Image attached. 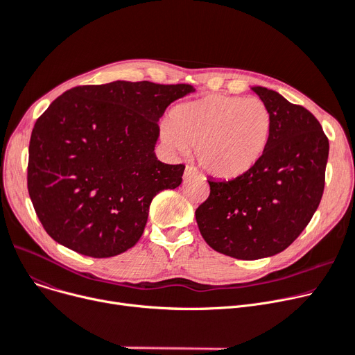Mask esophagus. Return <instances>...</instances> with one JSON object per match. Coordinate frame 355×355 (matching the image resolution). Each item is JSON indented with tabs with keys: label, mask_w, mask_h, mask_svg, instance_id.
Listing matches in <instances>:
<instances>
[{
	"label": "esophagus",
	"mask_w": 355,
	"mask_h": 355,
	"mask_svg": "<svg viewBox=\"0 0 355 355\" xmlns=\"http://www.w3.org/2000/svg\"><path fill=\"white\" fill-rule=\"evenodd\" d=\"M196 176H198V171L193 168V166H186L184 173H183V179L189 180V179H193Z\"/></svg>",
	"instance_id": "34e87169"
}]
</instances>
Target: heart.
I'll list each match as a JSON object with an SVG mask.
<instances>
[{"instance_id":"heart-1","label":"heart","mask_w":355,"mask_h":355,"mask_svg":"<svg viewBox=\"0 0 355 355\" xmlns=\"http://www.w3.org/2000/svg\"><path fill=\"white\" fill-rule=\"evenodd\" d=\"M272 130V116L257 97L211 94L178 106L172 124H163L171 148H196L203 168L219 178L246 173L262 157Z\"/></svg>"}]
</instances>
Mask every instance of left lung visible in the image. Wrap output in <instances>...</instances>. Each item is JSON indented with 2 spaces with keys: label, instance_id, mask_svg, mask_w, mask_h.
<instances>
[{
  "label": "left lung",
  "instance_id": "left-lung-1",
  "mask_svg": "<svg viewBox=\"0 0 355 355\" xmlns=\"http://www.w3.org/2000/svg\"><path fill=\"white\" fill-rule=\"evenodd\" d=\"M252 90L272 116L266 149L246 173L207 179L211 195L195 212L207 245L245 261L277 255L300 236L321 202L329 150L311 112L274 90Z\"/></svg>",
  "mask_w": 355,
  "mask_h": 355
}]
</instances>
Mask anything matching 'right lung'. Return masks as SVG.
<instances>
[{
  "label": "right lung",
  "instance_id": "right-lung-1",
  "mask_svg": "<svg viewBox=\"0 0 355 355\" xmlns=\"http://www.w3.org/2000/svg\"><path fill=\"white\" fill-rule=\"evenodd\" d=\"M191 85L112 81L78 86L38 117L28 148V193L46 232L92 258L128 251L152 199L182 183L183 164L155 153L159 119Z\"/></svg>",
  "mask_w": 355,
  "mask_h": 355
}]
</instances>
